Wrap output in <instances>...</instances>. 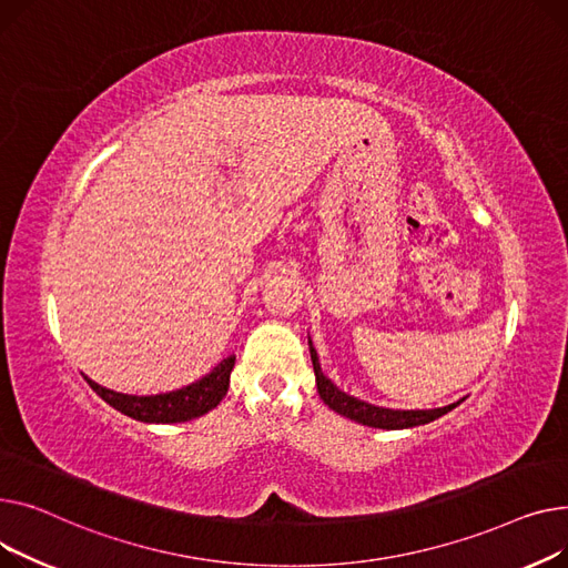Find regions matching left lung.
I'll return each instance as SVG.
<instances>
[{"label":"left lung","instance_id":"1","mask_svg":"<svg viewBox=\"0 0 568 568\" xmlns=\"http://www.w3.org/2000/svg\"><path fill=\"white\" fill-rule=\"evenodd\" d=\"M310 353H312V364H314V376H316V387H318V396L323 398V404L357 424L372 426V428H387V430H396V428H413V426H422L428 424L433 419H438L443 415H447L449 410H454L458 404L465 402V396L458 398V402L443 406V408H428V410H394V408H383V406H374L366 404L357 396L346 394L344 389H339L335 383H332L318 362V353L310 339Z\"/></svg>","mask_w":568,"mask_h":568}]
</instances>
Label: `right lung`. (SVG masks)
<instances>
[{"instance_id":"add662e5","label":"right lung","mask_w":568,"mask_h":568,"mask_svg":"<svg viewBox=\"0 0 568 568\" xmlns=\"http://www.w3.org/2000/svg\"><path fill=\"white\" fill-rule=\"evenodd\" d=\"M233 364H236V355H229L217 362V366H213L206 376L181 389L162 394H123L98 385L89 376H84V381L105 404L132 419L146 424H179L202 417L220 406L229 389Z\"/></svg>"}]
</instances>
